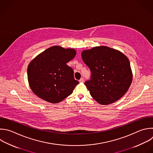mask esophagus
<instances>
[{"instance_id":"1","label":"esophagus","mask_w":153,"mask_h":153,"mask_svg":"<svg viewBox=\"0 0 153 153\" xmlns=\"http://www.w3.org/2000/svg\"><path fill=\"white\" fill-rule=\"evenodd\" d=\"M79 82H82H82H84V79H83V77L80 78V79L79 80Z\"/></svg>"}]
</instances>
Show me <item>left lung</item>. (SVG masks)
Masks as SVG:
<instances>
[{
	"label": "left lung",
	"mask_w": 153,
	"mask_h": 153,
	"mask_svg": "<svg viewBox=\"0 0 153 153\" xmlns=\"http://www.w3.org/2000/svg\"><path fill=\"white\" fill-rule=\"evenodd\" d=\"M82 57L91 72L85 85L98 103H113L126 93L133 76L130 62L123 53L100 46L83 51Z\"/></svg>",
	"instance_id": "1"
}]
</instances>
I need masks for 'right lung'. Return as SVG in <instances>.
I'll list each match as a JSON object with an SVG mask.
<instances>
[{
	"instance_id": "obj_1",
	"label": "right lung",
	"mask_w": 153,
	"mask_h": 153,
	"mask_svg": "<svg viewBox=\"0 0 153 153\" xmlns=\"http://www.w3.org/2000/svg\"><path fill=\"white\" fill-rule=\"evenodd\" d=\"M76 50L51 47L34 58L27 67V79L33 92L52 103L61 102L71 95L79 82L67 63L76 56Z\"/></svg>"
}]
</instances>
